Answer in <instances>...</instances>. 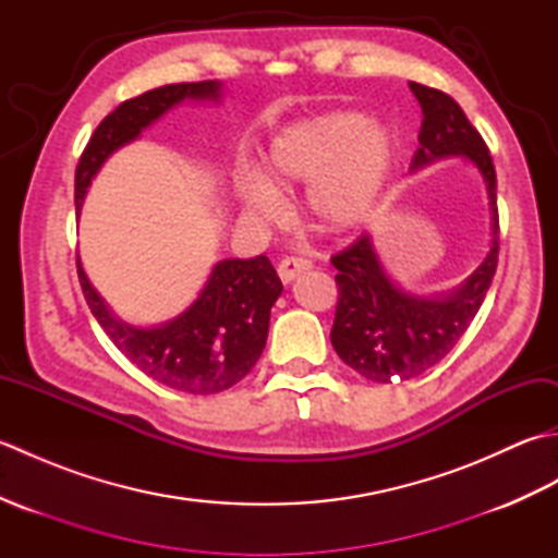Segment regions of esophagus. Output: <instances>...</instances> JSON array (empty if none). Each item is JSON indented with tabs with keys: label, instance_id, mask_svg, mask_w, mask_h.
<instances>
[{
	"label": "esophagus",
	"instance_id": "1",
	"mask_svg": "<svg viewBox=\"0 0 558 558\" xmlns=\"http://www.w3.org/2000/svg\"><path fill=\"white\" fill-rule=\"evenodd\" d=\"M312 268V260L304 258V256H286L278 264V276L282 282H292L294 278L300 276V272H306Z\"/></svg>",
	"mask_w": 558,
	"mask_h": 558
}]
</instances>
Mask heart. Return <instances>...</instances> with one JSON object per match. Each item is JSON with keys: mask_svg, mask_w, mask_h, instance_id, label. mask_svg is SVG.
Instances as JSON below:
<instances>
[{"mask_svg": "<svg viewBox=\"0 0 558 558\" xmlns=\"http://www.w3.org/2000/svg\"><path fill=\"white\" fill-rule=\"evenodd\" d=\"M393 160V141L376 122L354 112H333L294 124L272 138L268 177L244 172L236 196L246 210L278 216L280 189L306 186V208L326 230L345 232L374 210Z\"/></svg>", "mask_w": 558, "mask_h": 558, "instance_id": "b5f03b06", "label": "heart"}]
</instances>
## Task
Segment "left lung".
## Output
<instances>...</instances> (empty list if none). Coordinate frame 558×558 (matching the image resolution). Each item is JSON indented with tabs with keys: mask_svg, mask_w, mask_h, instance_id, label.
<instances>
[{
	"mask_svg": "<svg viewBox=\"0 0 558 558\" xmlns=\"http://www.w3.org/2000/svg\"><path fill=\"white\" fill-rule=\"evenodd\" d=\"M410 90L420 100L424 117L420 148L410 170L450 156H462L475 165L489 194L492 246L477 270L441 298H417L400 290L388 278L366 232L330 258L338 270L340 294L330 342L342 362L376 384L408 381L441 362L480 312L499 264L496 170L487 144L444 90L422 83H410Z\"/></svg>",
	"mask_w": 558,
	"mask_h": 558,
	"instance_id": "left-lung-1",
	"label": "left lung"
}]
</instances>
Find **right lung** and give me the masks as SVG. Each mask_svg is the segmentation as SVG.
<instances>
[{
    "label": "right lung",
    "mask_w": 558,
    "mask_h": 558,
    "mask_svg": "<svg viewBox=\"0 0 558 558\" xmlns=\"http://www.w3.org/2000/svg\"><path fill=\"white\" fill-rule=\"evenodd\" d=\"M220 81L170 83L124 100L90 136L76 168L74 201L81 210L93 177L117 148L141 136L182 100H220ZM78 280L93 316L124 357L141 372L174 390L208 396L228 390L252 372L266 348L270 306L282 282L268 256L225 258L213 266L194 304L172 322L153 328L117 318L90 286L78 260Z\"/></svg>",
    "instance_id": "obj_1"
}]
</instances>
